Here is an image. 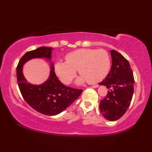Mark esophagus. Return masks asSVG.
Segmentation results:
<instances>
[{
    "label": "esophagus",
    "instance_id": "obj_1",
    "mask_svg": "<svg viewBox=\"0 0 152 152\" xmlns=\"http://www.w3.org/2000/svg\"><path fill=\"white\" fill-rule=\"evenodd\" d=\"M91 87H92V88H98V87H99V85H93V86H92Z\"/></svg>",
    "mask_w": 152,
    "mask_h": 152
}]
</instances>
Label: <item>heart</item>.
<instances>
[{
    "label": "heart",
    "mask_w": 152,
    "mask_h": 152,
    "mask_svg": "<svg viewBox=\"0 0 152 152\" xmlns=\"http://www.w3.org/2000/svg\"><path fill=\"white\" fill-rule=\"evenodd\" d=\"M65 59L66 62L58 61L55 65L56 74L65 84L71 83L78 70L82 76L77 82L88 80L91 84L102 80L110 70V56L104 50L79 49L68 53Z\"/></svg>",
    "instance_id": "1"
}]
</instances>
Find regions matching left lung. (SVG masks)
Here are the masks:
<instances>
[{
	"label": "left lung",
	"mask_w": 152,
	"mask_h": 152,
	"mask_svg": "<svg viewBox=\"0 0 152 152\" xmlns=\"http://www.w3.org/2000/svg\"><path fill=\"white\" fill-rule=\"evenodd\" d=\"M112 66L101 85L109 89L107 96L101 101L100 110L105 119L114 121L120 119L132 102L134 77L129 61L115 50L110 51Z\"/></svg>",
	"instance_id": "left-lung-1"
}]
</instances>
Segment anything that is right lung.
I'll use <instances>...</instances> for the list:
<instances>
[{"instance_id":"add662e5","label":"right lung","mask_w":152,"mask_h":152,"mask_svg":"<svg viewBox=\"0 0 152 152\" xmlns=\"http://www.w3.org/2000/svg\"><path fill=\"white\" fill-rule=\"evenodd\" d=\"M52 50V48L40 47L27 51L20 58L17 67L18 85L25 101L33 109L48 116H53L64 111L82 92V89L64 85L56 75L52 62L50 76L44 83L35 85L29 83L25 79L23 74L24 64L33 58H46L50 61Z\"/></svg>"}]
</instances>
